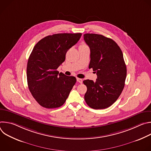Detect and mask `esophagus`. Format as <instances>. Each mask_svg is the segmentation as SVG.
<instances>
[{"mask_svg": "<svg viewBox=\"0 0 151 151\" xmlns=\"http://www.w3.org/2000/svg\"><path fill=\"white\" fill-rule=\"evenodd\" d=\"M77 81H78L79 83H82L83 80H82V79H81V78H77Z\"/></svg>", "mask_w": 151, "mask_h": 151, "instance_id": "1", "label": "esophagus"}]
</instances>
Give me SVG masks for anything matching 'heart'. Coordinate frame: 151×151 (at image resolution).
I'll return each instance as SVG.
<instances>
[{"instance_id": "obj_1", "label": "heart", "mask_w": 151, "mask_h": 151, "mask_svg": "<svg viewBox=\"0 0 151 151\" xmlns=\"http://www.w3.org/2000/svg\"><path fill=\"white\" fill-rule=\"evenodd\" d=\"M81 45H85V44H82Z\"/></svg>"}]
</instances>
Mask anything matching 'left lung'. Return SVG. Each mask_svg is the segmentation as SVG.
<instances>
[{"label": "left lung", "instance_id": "left-lung-1", "mask_svg": "<svg viewBox=\"0 0 151 151\" xmlns=\"http://www.w3.org/2000/svg\"><path fill=\"white\" fill-rule=\"evenodd\" d=\"M83 39L90 49L89 69L97 76L96 82L83 81L87 88L84 99L93 109H106L116 101L124 87L127 68L123 54L114 40L101 35L86 33Z\"/></svg>", "mask_w": 151, "mask_h": 151}]
</instances>
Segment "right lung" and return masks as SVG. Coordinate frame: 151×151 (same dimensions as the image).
<instances>
[{"label":"right lung","mask_w":151,"mask_h":151,"mask_svg":"<svg viewBox=\"0 0 151 151\" xmlns=\"http://www.w3.org/2000/svg\"><path fill=\"white\" fill-rule=\"evenodd\" d=\"M81 35L54 34L42 39L34 47L27 62V80L31 94L41 106L57 108L65 103L76 79L59 73L57 69Z\"/></svg>","instance_id":"1"}]
</instances>
